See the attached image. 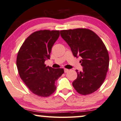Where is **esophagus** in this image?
Segmentation results:
<instances>
[{
	"label": "esophagus",
	"instance_id": "34e87169",
	"mask_svg": "<svg viewBox=\"0 0 121 121\" xmlns=\"http://www.w3.org/2000/svg\"><path fill=\"white\" fill-rule=\"evenodd\" d=\"M69 71V70L68 69H64V72H65V73H67V72H68Z\"/></svg>",
	"mask_w": 121,
	"mask_h": 121
}]
</instances>
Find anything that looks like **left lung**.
Returning a JSON list of instances; mask_svg holds the SVG:
<instances>
[{"instance_id":"1","label":"left lung","mask_w":121,"mask_h":121,"mask_svg":"<svg viewBox=\"0 0 121 121\" xmlns=\"http://www.w3.org/2000/svg\"><path fill=\"white\" fill-rule=\"evenodd\" d=\"M62 38L71 48L74 57H82L83 70L77 73L72 85L78 93H93L103 84L109 66V56L105 44L92 30L86 28L62 30Z\"/></svg>"}]
</instances>
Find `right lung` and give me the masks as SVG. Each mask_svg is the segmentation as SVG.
Listing matches in <instances>:
<instances>
[{
    "instance_id": "right-lung-1",
    "label": "right lung",
    "mask_w": 121,
    "mask_h": 121,
    "mask_svg": "<svg viewBox=\"0 0 121 121\" xmlns=\"http://www.w3.org/2000/svg\"><path fill=\"white\" fill-rule=\"evenodd\" d=\"M59 30H40L32 33L17 54L16 65L19 75L29 89L39 96L47 97L56 89L55 81L64 73L63 69L46 66Z\"/></svg>"
}]
</instances>
